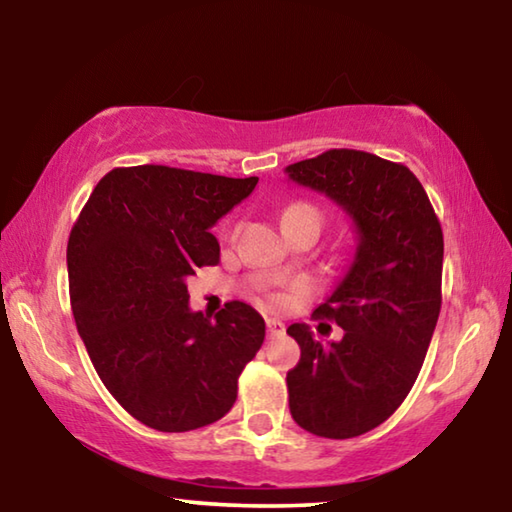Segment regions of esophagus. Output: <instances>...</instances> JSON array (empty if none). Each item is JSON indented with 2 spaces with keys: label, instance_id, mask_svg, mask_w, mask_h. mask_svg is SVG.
Listing matches in <instances>:
<instances>
[{
  "label": "esophagus",
  "instance_id": "esophagus-1",
  "mask_svg": "<svg viewBox=\"0 0 512 512\" xmlns=\"http://www.w3.org/2000/svg\"><path fill=\"white\" fill-rule=\"evenodd\" d=\"M266 327H268V336H271V339H277V336L284 334V325L280 323V320H275V318H268L266 320Z\"/></svg>",
  "mask_w": 512,
  "mask_h": 512
}]
</instances>
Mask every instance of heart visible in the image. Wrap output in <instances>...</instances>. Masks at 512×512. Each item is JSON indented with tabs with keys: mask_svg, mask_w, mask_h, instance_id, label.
<instances>
[{
	"mask_svg": "<svg viewBox=\"0 0 512 512\" xmlns=\"http://www.w3.org/2000/svg\"><path fill=\"white\" fill-rule=\"evenodd\" d=\"M291 210H311V212H316L314 207H311V205H305V203H293V205H289V207H287V212H291ZM316 214H318V212H316Z\"/></svg>",
	"mask_w": 512,
	"mask_h": 512,
	"instance_id": "b5f03b06",
	"label": "heart"
}]
</instances>
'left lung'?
Masks as SVG:
<instances>
[{
    "mask_svg": "<svg viewBox=\"0 0 512 512\" xmlns=\"http://www.w3.org/2000/svg\"><path fill=\"white\" fill-rule=\"evenodd\" d=\"M284 171L357 228L350 266L314 311L343 327V339L320 343L305 323L287 329L300 345L287 372L293 420L314 436L354 438L391 418L418 379L443 300V230L404 164L332 149Z\"/></svg>",
    "mask_w": 512,
    "mask_h": 512,
    "instance_id": "1",
    "label": "left lung"
}]
</instances>
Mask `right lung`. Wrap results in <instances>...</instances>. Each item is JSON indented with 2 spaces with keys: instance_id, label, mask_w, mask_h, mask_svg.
Segmentation results:
<instances>
[{
  "instance_id": "obj_1",
  "label": "right lung",
  "mask_w": 512,
  "mask_h": 512,
  "mask_svg": "<svg viewBox=\"0 0 512 512\" xmlns=\"http://www.w3.org/2000/svg\"><path fill=\"white\" fill-rule=\"evenodd\" d=\"M250 178L140 164L94 187L67 241L69 300L92 366L135 420L180 433L221 420L262 348L264 318L232 300L210 320L187 280L219 262L212 225L253 194Z\"/></svg>"
}]
</instances>
